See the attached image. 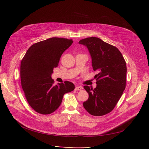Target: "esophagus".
Returning a JSON list of instances; mask_svg holds the SVG:
<instances>
[{
    "label": "esophagus",
    "instance_id": "34e87169",
    "mask_svg": "<svg viewBox=\"0 0 149 149\" xmlns=\"http://www.w3.org/2000/svg\"><path fill=\"white\" fill-rule=\"evenodd\" d=\"M82 89V87L81 86H76L75 88V91H81Z\"/></svg>",
    "mask_w": 149,
    "mask_h": 149
}]
</instances>
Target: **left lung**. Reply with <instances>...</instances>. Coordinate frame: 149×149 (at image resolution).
Wrapping results in <instances>:
<instances>
[{
  "label": "left lung",
  "instance_id": "1",
  "mask_svg": "<svg viewBox=\"0 0 149 149\" xmlns=\"http://www.w3.org/2000/svg\"><path fill=\"white\" fill-rule=\"evenodd\" d=\"M79 43L87 47L93 69L98 72L94 77L97 87L84 86L89 98L83 106L92 115H106L114 109L126 88V61L118 48L99 38L88 37Z\"/></svg>",
  "mask_w": 149,
  "mask_h": 149
}]
</instances>
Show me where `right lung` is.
I'll return each mask as SVG.
<instances>
[{"instance_id": "add662e5", "label": "right lung", "mask_w": 149, "mask_h": 149, "mask_svg": "<svg viewBox=\"0 0 149 149\" xmlns=\"http://www.w3.org/2000/svg\"><path fill=\"white\" fill-rule=\"evenodd\" d=\"M72 39L52 37L33 44L26 51L20 64L22 87L28 103L43 115L56 111L64 94L74 90L68 81L54 85L51 75L58 66L62 54L72 45Z\"/></svg>"}]
</instances>
